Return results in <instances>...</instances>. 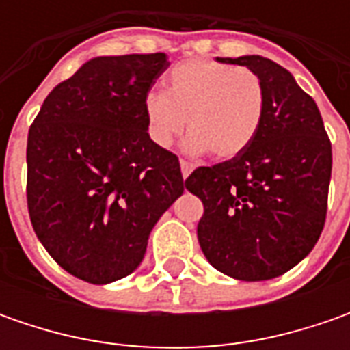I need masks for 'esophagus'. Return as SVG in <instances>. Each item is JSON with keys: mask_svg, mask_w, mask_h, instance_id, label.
Returning <instances> with one entry per match:
<instances>
[{"mask_svg": "<svg viewBox=\"0 0 350 350\" xmlns=\"http://www.w3.org/2000/svg\"><path fill=\"white\" fill-rule=\"evenodd\" d=\"M195 169V165L191 163V161H187V159H181V173H183V177L187 179L189 175H191V171Z\"/></svg>", "mask_w": 350, "mask_h": 350, "instance_id": "34e87169", "label": "esophagus"}]
</instances>
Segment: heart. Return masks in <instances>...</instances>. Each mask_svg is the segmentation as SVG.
<instances>
[{
	"mask_svg": "<svg viewBox=\"0 0 350 350\" xmlns=\"http://www.w3.org/2000/svg\"><path fill=\"white\" fill-rule=\"evenodd\" d=\"M265 91L247 68L208 58L173 66L165 93H150L144 113L152 140L167 148L187 120L189 152H208L216 159L241 154L261 126Z\"/></svg>",
	"mask_w": 350,
	"mask_h": 350,
	"instance_id": "1",
	"label": "heart"
}]
</instances>
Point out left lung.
Wrapping results in <instances>:
<instances>
[{
    "instance_id": "1",
    "label": "left lung",
    "mask_w": 350,
    "mask_h": 350,
    "mask_svg": "<svg viewBox=\"0 0 350 350\" xmlns=\"http://www.w3.org/2000/svg\"><path fill=\"white\" fill-rule=\"evenodd\" d=\"M218 60L261 79V126L241 154L196 167L185 187L204 206L196 235L210 265L237 280H269L296 267L321 235L331 142L316 101L288 70L262 56Z\"/></svg>"
}]
</instances>
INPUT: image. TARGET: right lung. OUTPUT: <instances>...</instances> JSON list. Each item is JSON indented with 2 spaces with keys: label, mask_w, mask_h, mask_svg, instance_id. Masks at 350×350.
<instances>
[{
  "label": "right lung",
  "mask_w": 350,
  "mask_h": 350,
  "mask_svg": "<svg viewBox=\"0 0 350 350\" xmlns=\"http://www.w3.org/2000/svg\"><path fill=\"white\" fill-rule=\"evenodd\" d=\"M163 52L101 56L48 93L29 128L27 206L64 271L91 284L130 275L183 195L179 157L148 134L144 101Z\"/></svg>",
  "instance_id": "add662e5"
}]
</instances>
